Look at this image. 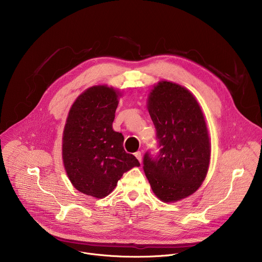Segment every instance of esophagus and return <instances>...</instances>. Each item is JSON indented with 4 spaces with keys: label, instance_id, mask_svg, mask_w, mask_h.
Here are the masks:
<instances>
[{
    "label": "esophagus",
    "instance_id": "obj_1",
    "mask_svg": "<svg viewBox=\"0 0 262 262\" xmlns=\"http://www.w3.org/2000/svg\"><path fill=\"white\" fill-rule=\"evenodd\" d=\"M135 156H136V158L138 159V161H139L140 163H142V154H141L140 151H137V152L135 154Z\"/></svg>",
    "mask_w": 262,
    "mask_h": 262
}]
</instances>
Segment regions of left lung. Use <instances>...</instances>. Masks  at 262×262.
Returning <instances> with one entry per match:
<instances>
[{"label": "left lung", "instance_id": "1", "mask_svg": "<svg viewBox=\"0 0 262 262\" xmlns=\"http://www.w3.org/2000/svg\"><path fill=\"white\" fill-rule=\"evenodd\" d=\"M160 152H146L143 169L154 193L175 202L195 193L206 177L210 143L201 107L184 87L162 81L148 97Z\"/></svg>", "mask_w": 262, "mask_h": 262}]
</instances>
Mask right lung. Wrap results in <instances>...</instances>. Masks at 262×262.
I'll list each match as a JSON object with an SVG mask.
<instances>
[{
  "label": "right lung",
  "mask_w": 262,
  "mask_h": 262,
  "mask_svg": "<svg viewBox=\"0 0 262 262\" xmlns=\"http://www.w3.org/2000/svg\"><path fill=\"white\" fill-rule=\"evenodd\" d=\"M118 95L105 85L87 89L71 105L63 132L62 158L69 180L81 193L98 199L112 193L123 173L140 166L112 125Z\"/></svg>",
  "instance_id": "obj_1"
}]
</instances>
